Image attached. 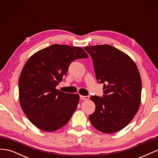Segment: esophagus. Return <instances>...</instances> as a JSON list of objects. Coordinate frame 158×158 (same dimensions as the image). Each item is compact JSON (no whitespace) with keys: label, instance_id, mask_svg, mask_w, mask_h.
<instances>
[{"label":"esophagus","instance_id":"obj_1","mask_svg":"<svg viewBox=\"0 0 158 158\" xmlns=\"http://www.w3.org/2000/svg\"><path fill=\"white\" fill-rule=\"evenodd\" d=\"M80 99H84V100H88V99H89V96H83V95H80Z\"/></svg>","mask_w":158,"mask_h":158}]
</instances>
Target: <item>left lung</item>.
<instances>
[{"label": "left lung", "instance_id": "8db88e82", "mask_svg": "<svg viewBox=\"0 0 158 158\" xmlns=\"http://www.w3.org/2000/svg\"><path fill=\"white\" fill-rule=\"evenodd\" d=\"M92 56L96 79L103 85V98L92 95L95 109L89 116L100 132H117L128 125L141 103L142 81L134 60L109 45L85 47Z\"/></svg>", "mask_w": 158, "mask_h": 158}]
</instances>
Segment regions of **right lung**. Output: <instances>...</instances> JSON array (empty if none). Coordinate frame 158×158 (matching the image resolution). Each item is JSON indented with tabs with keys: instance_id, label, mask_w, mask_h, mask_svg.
Segmentation results:
<instances>
[{
	"instance_id": "1",
	"label": "right lung",
	"mask_w": 158,
	"mask_h": 158,
	"mask_svg": "<svg viewBox=\"0 0 158 158\" xmlns=\"http://www.w3.org/2000/svg\"><path fill=\"white\" fill-rule=\"evenodd\" d=\"M81 47L53 44L32 55L18 80L20 106L37 128L53 132L64 127L76 111L80 96L57 89L73 60L88 58Z\"/></svg>"
}]
</instances>
